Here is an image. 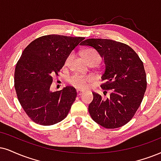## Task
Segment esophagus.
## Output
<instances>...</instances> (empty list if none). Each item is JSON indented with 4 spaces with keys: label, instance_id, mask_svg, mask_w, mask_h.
Listing matches in <instances>:
<instances>
[{
    "label": "esophagus",
    "instance_id": "34e87169",
    "mask_svg": "<svg viewBox=\"0 0 161 161\" xmlns=\"http://www.w3.org/2000/svg\"><path fill=\"white\" fill-rule=\"evenodd\" d=\"M83 91H81V90H77V96H81V95L83 94Z\"/></svg>",
    "mask_w": 161,
    "mask_h": 161
}]
</instances>
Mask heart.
<instances>
[{
  "instance_id": "obj_1",
  "label": "heart",
  "mask_w": 161,
  "mask_h": 161,
  "mask_svg": "<svg viewBox=\"0 0 161 161\" xmlns=\"http://www.w3.org/2000/svg\"><path fill=\"white\" fill-rule=\"evenodd\" d=\"M84 57L86 62L91 63L92 62H96L97 63L100 61V55L98 51L92 48H88L84 51ZM73 57V53H70L66 59H65V65H68ZM95 77L92 75H82L78 74H74L71 75L68 78V83L71 86L79 90H85L88 86L89 83L92 82Z\"/></svg>"
}]
</instances>
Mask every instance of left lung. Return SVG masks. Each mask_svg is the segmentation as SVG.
I'll use <instances>...</instances> for the list:
<instances>
[{
	"mask_svg": "<svg viewBox=\"0 0 161 161\" xmlns=\"http://www.w3.org/2000/svg\"><path fill=\"white\" fill-rule=\"evenodd\" d=\"M81 45L94 47L104 59L101 85L110 98L106 100L92 92L89 113L93 120L105 128H120L134 117L143 99L147 86L142 61L128 45L106 39H88Z\"/></svg>",
	"mask_w": 161,
	"mask_h": 161,
	"instance_id": "obj_1",
	"label": "left lung"
}]
</instances>
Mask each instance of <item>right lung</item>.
Masks as SVG:
<instances>
[{
	"label": "right lung",
	"instance_id": "add662e5",
	"mask_svg": "<svg viewBox=\"0 0 161 161\" xmlns=\"http://www.w3.org/2000/svg\"><path fill=\"white\" fill-rule=\"evenodd\" d=\"M84 37L47 35L31 42L23 51L14 74L17 98L31 120L52 125L64 119L77 96L74 87L51 92L53 75H58L67 57Z\"/></svg>",
	"mask_w": 161,
	"mask_h": 161
}]
</instances>
